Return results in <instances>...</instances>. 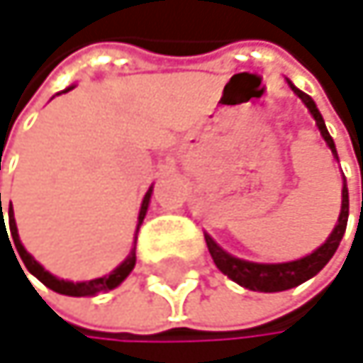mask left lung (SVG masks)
<instances>
[{
    "mask_svg": "<svg viewBox=\"0 0 363 363\" xmlns=\"http://www.w3.org/2000/svg\"><path fill=\"white\" fill-rule=\"evenodd\" d=\"M289 86L303 101V105L310 109V113L316 120V126H318L323 140L331 148L333 157L338 159V152H335V144H333V140H331V135L327 131V126H325V120H323L320 111L316 109V103L306 92H301L299 88H295L291 82H289ZM347 219H349V191H347V180H345V185H342V211H340V217H338V225L333 228L329 239L318 250H314L312 254H308V256H303L299 260L277 262V264L250 262V260H241V258H235L232 254L223 252L208 235H204V239H206L208 252L213 256V262L232 281H237L239 286H245V289L258 291V293H279V291L295 289V286H299V284H303L306 279L314 277L331 260V256L335 254V250H338V245H340V241L345 237Z\"/></svg>",
    "mask_w": 363,
    "mask_h": 363,
    "instance_id": "left-lung-1",
    "label": "left lung"
}]
</instances>
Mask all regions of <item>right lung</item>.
Returning a JSON list of instances; mask_svg holds the SVG:
<instances>
[{
  "instance_id": "add662e5",
  "label": "right lung",
  "mask_w": 363,
  "mask_h": 363,
  "mask_svg": "<svg viewBox=\"0 0 363 363\" xmlns=\"http://www.w3.org/2000/svg\"><path fill=\"white\" fill-rule=\"evenodd\" d=\"M68 90H72V86H70ZM68 90H64V92H68ZM150 194H152V187H150V189H148V194L144 196V202H142V208H140L138 230H140V225H142V221H144V217H146L148 202H150ZM0 213H1V196H0ZM1 215H4V213H1ZM8 215H10V235H12V239H14V245H16V252H18V256H21L23 264L28 267V271H30L34 277H38L47 289H51V291H55V293H60V295H68V297H92V295H99V293H103V291H111V289L120 286V284L126 279V275L131 273V271H133V267H135V245H133V250H131V254L126 256V260H124L122 264H118L109 275H103V277H96V279H90V281H68V279H60V277L51 275L49 271H45V267H43V264H38V262L34 260V256L21 245V241H18V230H16V221H14V211H12V202H10ZM0 228H1V232H4V228H6V223H4V221L0 223ZM135 241H138V237H135ZM18 267H21V264H18ZM23 273H25V271H23Z\"/></svg>"
}]
</instances>
